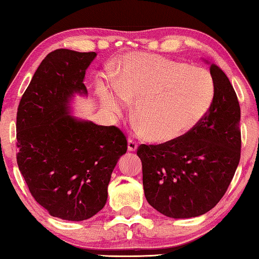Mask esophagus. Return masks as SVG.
<instances>
[{
  "label": "esophagus",
  "mask_w": 259,
  "mask_h": 259,
  "mask_svg": "<svg viewBox=\"0 0 259 259\" xmlns=\"http://www.w3.org/2000/svg\"><path fill=\"white\" fill-rule=\"evenodd\" d=\"M137 147H138L137 142L135 141L134 138H129V141H128V150L129 151H136L137 150Z\"/></svg>",
  "instance_id": "esophagus-1"
}]
</instances>
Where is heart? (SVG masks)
I'll return each instance as SVG.
<instances>
[{
  "mask_svg": "<svg viewBox=\"0 0 259 259\" xmlns=\"http://www.w3.org/2000/svg\"><path fill=\"white\" fill-rule=\"evenodd\" d=\"M117 90L98 89L109 111L121 114L136 102L135 116L154 142H170L190 133L209 111L214 97L210 72L164 57L135 54L123 61Z\"/></svg>",
  "mask_w": 259,
  "mask_h": 259,
  "instance_id": "b5f03b06",
  "label": "heart"
}]
</instances>
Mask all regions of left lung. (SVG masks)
Here are the masks:
<instances>
[{"instance_id": "1", "label": "left lung", "mask_w": 259, "mask_h": 259, "mask_svg": "<svg viewBox=\"0 0 259 259\" xmlns=\"http://www.w3.org/2000/svg\"><path fill=\"white\" fill-rule=\"evenodd\" d=\"M214 97L190 133L157 145L141 144L144 195L150 205L171 218H191L221 201L240 159V108L228 76L210 65Z\"/></svg>"}]
</instances>
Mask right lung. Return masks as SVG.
<instances>
[{
    "mask_svg": "<svg viewBox=\"0 0 259 259\" xmlns=\"http://www.w3.org/2000/svg\"><path fill=\"white\" fill-rule=\"evenodd\" d=\"M95 57L69 49L48 54L17 109L22 176L35 201L65 221L88 220L103 209L112 170L128 145L117 126L69 115L71 96L87 95L83 79Z\"/></svg>",
    "mask_w": 259,
    "mask_h": 259,
    "instance_id": "right-lung-1",
    "label": "right lung"
}]
</instances>
